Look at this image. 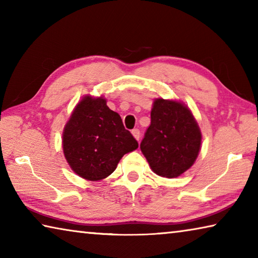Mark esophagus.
<instances>
[{"label": "esophagus", "instance_id": "obj_1", "mask_svg": "<svg viewBox=\"0 0 258 258\" xmlns=\"http://www.w3.org/2000/svg\"><path fill=\"white\" fill-rule=\"evenodd\" d=\"M132 134H133V137L138 140V141L140 140V138H141V133H140V131L138 128L132 130Z\"/></svg>", "mask_w": 258, "mask_h": 258}]
</instances>
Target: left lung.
I'll return each instance as SVG.
<instances>
[{
	"label": "left lung",
	"instance_id": "1",
	"mask_svg": "<svg viewBox=\"0 0 258 258\" xmlns=\"http://www.w3.org/2000/svg\"><path fill=\"white\" fill-rule=\"evenodd\" d=\"M151 124L140 148L152 172L174 178L186 172L199 155L202 131L189 107L177 100H154Z\"/></svg>",
	"mask_w": 258,
	"mask_h": 258
}]
</instances>
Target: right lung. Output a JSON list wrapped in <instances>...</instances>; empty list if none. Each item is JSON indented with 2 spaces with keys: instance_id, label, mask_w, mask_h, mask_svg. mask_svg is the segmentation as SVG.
Returning <instances> with one entry per match:
<instances>
[{
  "instance_id": "right-lung-1",
  "label": "right lung",
  "mask_w": 258,
  "mask_h": 258,
  "mask_svg": "<svg viewBox=\"0 0 258 258\" xmlns=\"http://www.w3.org/2000/svg\"><path fill=\"white\" fill-rule=\"evenodd\" d=\"M138 147L120 116L109 109L103 97H83L63 127L64 158L74 173L87 181L108 177L121 157Z\"/></svg>"
}]
</instances>
